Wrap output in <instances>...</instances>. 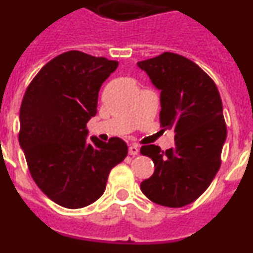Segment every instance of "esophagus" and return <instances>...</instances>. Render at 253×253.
Returning a JSON list of instances; mask_svg holds the SVG:
<instances>
[{"instance_id":"esophagus-1","label":"esophagus","mask_w":253,"mask_h":253,"mask_svg":"<svg viewBox=\"0 0 253 253\" xmlns=\"http://www.w3.org/2000/svg\"><path fill=\"white\" fill-rule=\"evenodd\" d=\"M138 153H139V147H138L137 144H131V146L129 147V154H130V156H137Z\"/></svg>"}]
</instances>
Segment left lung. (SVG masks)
I'll use <instances>...</instances> for the list:
<instances>
[{
    "label": "left lung",
    "instance_id": "8db88e82",
    "mask_svg": "<svg viewBox=\"0 0 253 253\" xmlns=\"http://www.w3.org/2000/svg\"><path fill=\"white\" fill-rule=\"evenodd\" d=\"M138 67L161 90V126L175 131V148H140L154 163L140 190L156 204L185 207L209 187L222 163L227 126L220 95L198 64L176 53L165 51Z\"/></svg>",
    "mask_w": 253,
    "mask_h": 253
}]
</instances>
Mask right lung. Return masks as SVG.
Returning <instances> with one entry per match:
<instances>
[{"mask_svg": "<svg viewBox=\"0 0 253 253\" xmlns=\"http://www.w3.org/2000/svg\"><path fill=\"white\" fill-rule=\"evenodd\" d=\"M118 64L66 51L48 62L26 88L20 107V146L35 184L60 207L80 209L95 203L111 169L128 154L120 138L107 143L86 139L100 87Z\"/></svg>", "mask_w": 253, "mask_h": 253, "instance_id": "1", "label": "right lung"}]
</instances>
